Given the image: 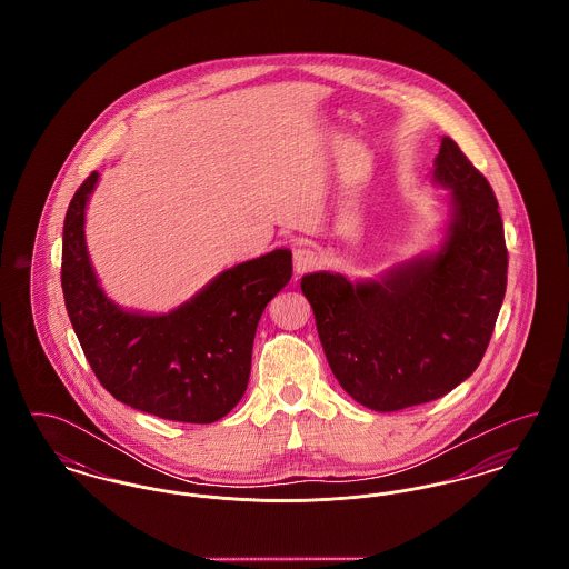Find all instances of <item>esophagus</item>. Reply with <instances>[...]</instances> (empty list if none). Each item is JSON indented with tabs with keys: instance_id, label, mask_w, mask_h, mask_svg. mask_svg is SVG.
<instances>
[{
	"instance_id": "34e87169",
	"label": "esophagus",
	"mask_w": 569,
	"mask_h": 569,
	"mask_svg": "<svg viewBox=\"0 0 569 569\" xmlns=\"http://www.w3.org/2000/svg\"><path fill=\"white\" fill-rule=\"evenodd\" d=\"M318 267V253L309 247H297L295 249V272L302 274V272L313 271Z\"/></svg>"
}]
</instances>
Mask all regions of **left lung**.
Returning <instances> with one entry per match:
<instances>
[{
  "instance_id": "left-lung-1",
  "label": "left lung",
  "mask_w": 569,
  "mask_h": 569,
  "mask_svg": "<svg viewBox=\"0 0 569 569\" xmlns=\"http://www.w3.org/2000/svg\"><path fill=\"white\" fill-rule=\"evenodd\" d=\"M431 179L450 191L435 249L371 279H300L335 378L373 411L429 403L469 378L506 297L503 221L487 179L448 136Z\"/></svg>"
}]
</instances>
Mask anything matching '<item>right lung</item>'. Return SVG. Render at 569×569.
Here are the masks:
<instances>
[{
  "instance_id": "1",
  "label": "right lung",
  "mask_w": 569,
  "mask_h": 569,
  "mask_svg": "<svg viewBox=\"0 0 569 569\" xmlns=\"http://www.w3.org/2000/svg\"><path fill=\"white\" fill-rule=\"evenodd\" d=\"M98 179L87 177L63 221L61 288L82 352L117 401L163 420L217 422L243 399L256 328L292 277V251L234 264L168 313L126 309L104 292L87 251Z\"/></svg>"
}]
</instances>
